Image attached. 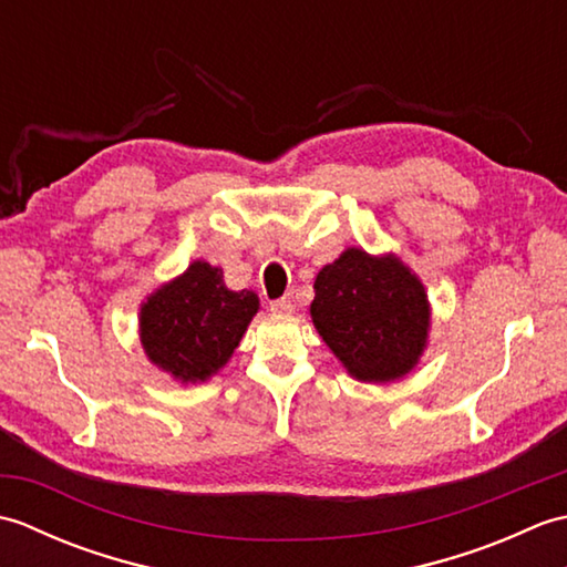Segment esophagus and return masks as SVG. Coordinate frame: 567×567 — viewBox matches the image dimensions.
<instances>
[{"label":"esophagus","instance_id":"34e87169","mask_svg":"<svg viewBox=\"0 0 567 567\" xmlns=\"http://www.w3.org/2000/svg\"><path fill=\"white\" fill-rule=\"evenodd\" d=\"M295 307L297 305L292 297H282V299H275V302H270V311H275V315H292Z\"/></svg>","mask_w":567,"mask_h":567}]
</instances>
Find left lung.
<instances>
[{
    "mask_svg": "<svg viewBox=\"0 0 567 567\" xmlns=\"http://www.w3.org/2000/svg\"><path fill=\"white\" fill-rule=\"evenodd\" d=\"M319 336L360 382H392L419 363L431 307L419 277L396 256L348 248L323 265L309 307Z\"/></svg>",
    "mask_w": 567,
    "mask_h": 567,
    "instance_id": "1",
    "label": "left lung"
}]
</instances>
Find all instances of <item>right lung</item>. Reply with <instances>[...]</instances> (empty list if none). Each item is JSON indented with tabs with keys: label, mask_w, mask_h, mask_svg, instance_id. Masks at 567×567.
<instances>
[{
	"label": "right lung",
	"mask_w": 567,
	"mask_h": 567,
	"mask_svg": "<svg viewBox=\"0 0 567 567\" xmlns=\"http://www.w3.org/2000/svg\"><path fill=\"white\" fill-rule=\"evenodd\" d=\"M258 307L256 292L228 290L221 268L195 260L141 305V346L175 380L204 382L228 363Z\"/></svg>",
	"instance_id": "add662e5"
}]
</instances>
